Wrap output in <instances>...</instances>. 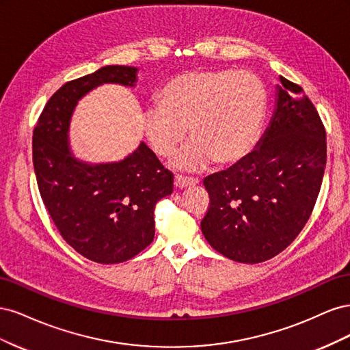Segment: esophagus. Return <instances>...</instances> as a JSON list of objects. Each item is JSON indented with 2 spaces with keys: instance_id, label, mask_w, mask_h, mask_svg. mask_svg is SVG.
Masks as SVG:
<instances>
[{
  "instance_id": "obj_1",
  "label": "esophagus",
  "mask_w": 350,
  "mask_h": 350,
  "mask_svg": "<svg viewBox=\"0 0 350 350\" xmlns=\"http://www.w3.org/2000/svg\"><path fill=\"white\" fill-rule=\"evenodd\" d=\"M174 184L176 188L183 189V188H188V187H193V185H197L198 181L194 178H187V176H181V175H176L174 178Z\"/></svg>"
}]
</instances>
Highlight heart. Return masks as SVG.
I'll return each instance as SVG.
<instances>
[{
    "mask_svg": "<svg viewBox=\"0 0 350 350\" xmlns=\"http://www.w3.org/2000/svg\"><path fill=\"white\" fill-rule=\"evenodd\" d=\"M159 105L143 113V129L152 149L172 156L189 129L194 140L176 157L184 171H201L211 161L238 163L256 146L266 113L267 94L250 71L194 70L169 80Z\"/></svg>",
    "mask_w": 350,
    "mask_h": 350,
    "instance_id": "obj_1",
    "label": "heart"
}]
</instances>
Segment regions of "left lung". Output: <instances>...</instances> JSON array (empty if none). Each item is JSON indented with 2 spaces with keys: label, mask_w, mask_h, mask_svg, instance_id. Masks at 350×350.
<instances>
[{
  "label": "left lung",
  "mask_w": 350,
  "mask_h": 350,
  "mask_svg": "<svg viewBox=\"0 0 350 350\" xmlns=\"http://www.w3.org/2000/svg\"><path fill=\"white\" fill-rule=\"evenodd\" d=\"M270 124L247 157L204 179L201 232L221 256L256 264L291 245L308 221L327 161L325 130L302 88L280 76Z\"/></svg>",
  "instance_id": "8db88e82"
}]
</instances>
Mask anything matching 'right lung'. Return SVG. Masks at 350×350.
Listing matches in <instances>:
<instances>
[{"label":"right lung","instance_id":"right-lung-1","mask_svg":"<svg viewBox=\"0 0 350 350\" xmlns=\"http://www.w3.org/2000/svg\"><path fill=\"white\" fill-rule=\"evenodd\" d=\"M137 67L107 66L52 94L33 131L39 193L61 237L100 264L133 258L154 238V206L172 193L174 175L143 142L120 162L89 163L72 154L70 124L89 92L107 83L134 88Z\"/></svg>","mask_w":350,"mask_h":350}]
</instances>
